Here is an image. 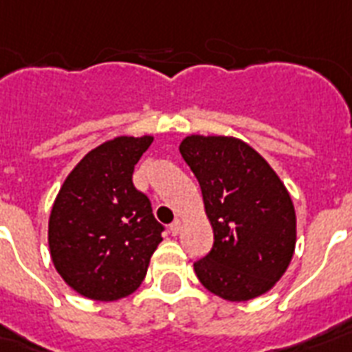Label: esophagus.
<instances>
[{"instance_id": "1", "label": "esophagus", "mask_w": 352, "mask_h": 352, "mask_svg": "<svg viewBox=\"0 0 352 352\" xmlns=\"http://www.w3.org/2000/svg\"><path fill=\"white\" fill-rule=\"evenodd\" d=\"M168 230H170V233H173V235H178L179 231H182V222H179V220H174Z\"/></svg>"}]
</instances>
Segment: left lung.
Masks as SVG:
<instances>
[{"label": "left lung", "mask_w": 352, "mask_h": 352, "mask_svg": "<svg viewBox=\"0 0 352 352\" xmlns=\"http://www.w3.org/2000/svg\"><path fill=\"white\" fill-rule=\"evenodd\" d=\"M179 154L200 184L214 242L195 272L228 301L274 288L296 250V211L287 187L257 151L236 138L187 135Z\"/></svg>", "instance_id": "1"}]
</instances>
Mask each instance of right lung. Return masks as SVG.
I'll use <instances>...</instances> for the list:
<instances>
[{
  "label": "right lung",
  "instance_id": "add662e5",
  "mask_svg": "<svg viewBox=\"0 0 352 352\" xmlns=\"http://www.w3.org/2000/svg\"><path fill=\"white\" fill-rule=\"evenodd\" d=\"M154 138L110 139L77 163L49 217V252L60 277L80 296L117 301L135 292L163 226L132 174Z\"/></svg>",
  "mask_w": 352,
  "mask_h": 352
}]
</instances>
